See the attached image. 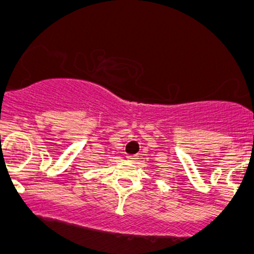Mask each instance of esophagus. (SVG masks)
Segmentation results:
<instances>
[{
	"label": "esophagus",
	"instance_id": "34e87169",
	"mask_svg": "<svg viewBox=\"0 0 254 254\" xmlns=\"http://www.w3.org/2000/svg\"><path fill=\"white\" fill-rule=\"evenodd\" d=\"M127 159V161H130V162H136L138 157H137V155H129Z\"/></svg>",
	"mask_w": 254,
	"mask_h": 254
}]
</instances>
